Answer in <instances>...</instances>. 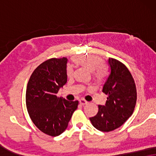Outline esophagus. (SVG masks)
I'll use <instances>...</instances> for the list:
<instances>
[{
	"instance_id": "1",
	"label": "esophagus",
	"mask_w": 156,
	"mask_h": 156,
	"mask_svg": "<svg viewBox=\"0 0 156 156\" xmlns=\"http://www.w3.org/2000/svg\"><path fill=\"white\" fill-rule=\"evenodd\" d=\"M87 103H88V102H87V101H85L84 99H80V104H81V105H82V106L86 105V104H87Z\"/></svg>"
}]
</instances>
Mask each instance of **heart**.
<instances>
[{"instance_id": "b5f03b06", "label": "heart", "mask_w": 156, "mask_h": 156, "mask_svg": "<svg viewBox=\"0 0 156 156\" xmlns=\"http://www.w3.org/2000/svg\"><path fill=\"white\" fill-rule=\"evenodd\" d=\"M76 62L80 65H84L89 68L91 71H93L94 75L97 80H101L106 75V69L103 65V60L101 57L96 55H87V56H80L76 58ZM73 74V69L70 65L67 67V75L70 76Z\"/></svg>"}]
</instances>
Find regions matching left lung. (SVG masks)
Listing matches in <instances>:
<instances>
[{
  "label": "left lung",
  "instance_id": "left-lung-1",
  "mask_svg": "<svg viewBox=\"0 0 156 156\" xmlns=\"http://www.w3.org/2000/svg\"><path fill=\"white\" fill-rule=\"evenodd\" d=\"M111 73L102 91L108 95L105 105H99L95 116L89 118L101 131H114L122 126L133 114L136 104V84L128 68L117 59L108 58Z\"/></svg>",
  "mask_w": 156,
  "mask_h": 156
}]
</instances>
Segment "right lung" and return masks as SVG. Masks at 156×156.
Wrapping results in <instances>:
<instances>
[{
	"label": "right lung",
	"mask_w": 156,
	"mask_h": 156,
	"mask_svg": "<svg viewBox=\"0 0 156 156\" xmlns=\"http://www.w3.org/2000/svg\"><path fill=\"white\" fill-rule=\"evenodd\" d=\"M67 59L52 58L38 66L30 76L26 90V106L34 124L42 132L57 136L67 128L78 101L57 97L67 81Z\"/></svg>",
	"instance_id": "add662e5"
}]
</instances>
